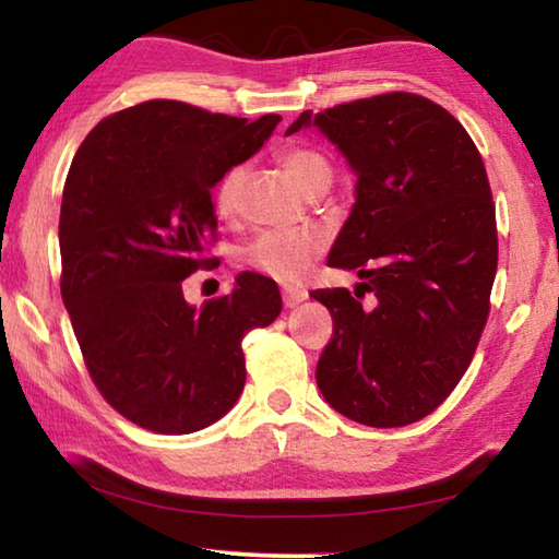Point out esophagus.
I'll list each match as a JSON object with an SVG mask.
<instances>
[{
  "mask_svg": "<svg viewBox=\"0 0 559 559\" xmlns=\"http://www.w3.org/2000/svg\"><path fill=\"white\" fill-rule=\"evenodd\" d=\"M281 293H283V306H286V308H296L308 298V293L298 288V286H283Z\"/></svg>",
  "mask_w": 559,
  "mask_h": 559,
  "instance_id": "34e87169",
  "label": "esophagus"
}]
</instances>
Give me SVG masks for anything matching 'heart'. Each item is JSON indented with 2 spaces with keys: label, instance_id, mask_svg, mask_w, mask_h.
Instances as JSON below:
<instances>
[{
  "label": "heart",
  "instance_id": "b5f03b06",
  "mask_svg": "<svg viewBox=\"0 0 559 559\" xmlns=\"http://www.w3.org/2000/svg\"><path fill=\"white\" fill-rule=\"evenodd\" d=\"M281 163L296 185L313 197L318 189H328L333 182V167L328 159L310 147H286L281 153ZM246 169L234 165L226 169L214 189L216 210L224 216H231L239 206V194L243 185ZM325 249V236L320 231H269L259 236L249 249H246V263L276 281H298Z\"/></svg>",
  "mask_w": 559,
  "mask_h": 559
}]
</instances>
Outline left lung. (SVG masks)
<instances>
[{"label":"left lung","mask_w":559,"mask_h":559,"mask_svg":"<svg viewBox=\"0 0 559 559\" xmlns=\"http://www.w3.org/2000/svg\"><path fill=\"white\" fill-rule=\"evenodd\" d=\"M300 128L323 132L357 175L328 266L357 271L377 298L310 293L333 316L318 386L347 419L406 427L453 392L486 328L498 234L484 159L449 110L414 93L302 110L286 135Z\"/></svg>","instance_id":"obj_1"}]
</instances>
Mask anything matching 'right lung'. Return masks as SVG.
Instances as JSON below:
<instances>
[{
  "label": "right lung",
  "mask_w": 559,
  "mask_h": 559,
  "mask_svg": "<svg viewBox=\"0 0 559 559\" xmlns=\"http://www.w3.org/2000/svg\"><path fill=\"white\" fill-rule=\"evenodd\" d=\"M281 116L246 118L147 100L100 120L63 185L61 298L112 409L157 433H192L231 409L241 340L281 313L276 281L243 271L234 290L189 306L182 281L210 269L212 187L257 155Z\"/></svg>",
  "instance_id": "1"
}]
</instances>
